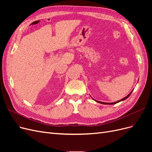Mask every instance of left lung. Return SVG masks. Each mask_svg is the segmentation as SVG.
Listing matches in <instances>:
<instances>
[{"mask_svg": "<svg viewBox=\"0 0 152 152\" xmlns=\"http://www.w3.org/2000/svg\"><path fill=\"white\" fill-rule=\"evenodd\" d=\"M133 91V90H132ZM132 91L131 92V93L129 94L127 96H126L125 98H124L123 99H121V100H118V101H117V102H113V103H104V102H99V101H96V100H95V99H94L93 98V99L94 100V101H96V102H97L98 103H102V104H116V103H118V102H122V101H124V100H125V99H126L127 98H129V96L130 95H131V94L132 93Z\"/></svg>", "mask_w": 152, "mask_h": 152, "instance_id": "left-lung-1", "label": "left lung"}]
</instances>
